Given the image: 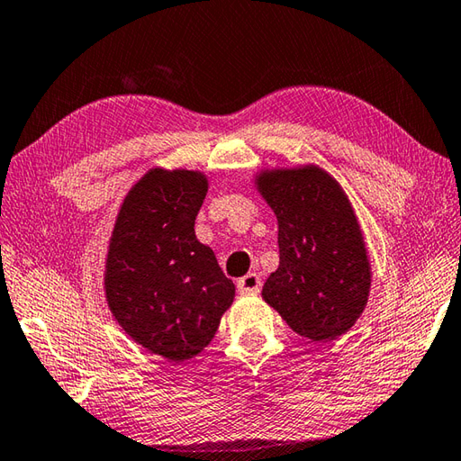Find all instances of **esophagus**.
<instances>
[{
  "label": "esophagus",
  "instance_id": "esophagus-1",
  "mask_svg": "<svg viewBox=\"0 0 461 461\" xmlns=\"http://www.w3.org/2000/svg\"><path fill=\"white\" fill-rule=\"evenodd\" d=\"M259 286H262V282H259V276L258 274H246L244 278L238 280V290L240 294H258Z\"/></svg>",
  "mask_w": 461,
  "mask_h": 461
}]
</instances>
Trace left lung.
Wrapping results in <instances>:
<instances>
[{"mask_svg": "<svg viewBox=\"0 0 461 461\" xmlns=\"http://www.w3.org/2000/svg\"><path fill=\"white\" fill-rule=\"evenodd\" d=\"M254 183L278 220L280 266L264 300L300 337L337 340L363 314L373 276L345 189L318 165L264 169Z\"/></svg>", "mask_w": 461, "mask_h": 461, "instance_id": "8db88e82", "label": "left lung"}]
</instances>
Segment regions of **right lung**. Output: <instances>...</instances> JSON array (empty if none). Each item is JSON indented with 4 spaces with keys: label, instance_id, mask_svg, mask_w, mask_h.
<instances>
[{
    "label": "right lung",
    "instance_id": "add662e5",
    "mask_svg": "<svg viewBox=\"0 0 461 461\" xmlns=\"http://www.w3.org/2000/svg\"><path fill=\"white\" fill-rule=\"evenodd\" d=\"M205 195L202 171L149 169L124 195L108 241L104 296L114 321L169 363L202 353L236 296L213 249L195 238Z\"/></svg>",
    "mask_w": 461,
    "mask_h": 461
}]
</instances>
